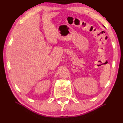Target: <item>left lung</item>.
I'll return each instance as SVG.
<instances>
[{
	"label": "left lung",
	"mask_w": 123,
	"mask_h": 123,
	"mask_svg": "<svg viewBox=\"0 0 123 123\" xmlns=\"http://www.w3.org/2000/svg\"><path fill=\"white\" fill-rule=\"evenodd\" d=\"M103 26H104V27H105V26H104V25H103Z\"/></svg>",
	"instance_id": "1"
}]
</instances>
